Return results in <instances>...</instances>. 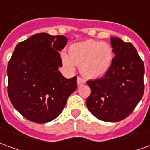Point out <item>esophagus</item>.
I'll use <instances>...</instances> for the list:
<instances>
[{"label":"esophagus","instance_id":"34e87169","mask_svg":"<svg viewBox=\"0 0 150 150\" xmlns=\"http://www.w3.org/2000/svg\"><path fill=\"white\" fill-rule=\"evenodd\" d=\"M84 83H85L84 79L80 78V77H78V79H77V84H78V87H80L81 85L84 84Z\"/></svg>","mask_w":150,"mask_h":150}]
</instances>
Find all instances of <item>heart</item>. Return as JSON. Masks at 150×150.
Returning a JSON list of instances; mask_svg holds the SVG:
<instances>
[{"instance_id":"obj_1","label":"heart","mask_w":150,"mask_h":150,"mask_svg":"<svg viewBox=\"0 0 150 150\" xmlns=\"http://www.w3.org/2000/svg\"><path fill=\"white\" fill-rule=\"evenodd\" d=\"M61 61L64 67L74 71L75 65L88 79L103 77L110 70L114 59L112 47L107 42L86 40L73 43L68 49V54L62 52Z\"/></svg>"}]
</instances>
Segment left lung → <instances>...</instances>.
Returning <instances> with one entry per match:
<instances>
[{
  "label": "left lung",
  "instance_id": "left-lung-1",
  "mask_svg": "<svg viewBox=\"0 0 150 150\" xmlns=\"http://www.w3.org/2000/svg\"><path fill=\"white\" fill-rule=\"evenodd\" d=\"M114 59L104 77L88 80V110L97 119L118 122L131 114L144 94L145 67L136 48L119 38L110 37Z\"/></svg>",
  "mask_w": 150,
  "mask_h": 150
}]
</instances>
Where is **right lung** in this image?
<instances>
[{
	"mask_svg": "<svg viewBox=\"0 0 150 150\" xmlns=\"http://www.w3.org/2000/svg\"><path fill=\"white\" fill-rule=\"evenodd\" d=\"M67 38L39 33L18 43L8 63V94L15 109L32 122L44 124L61 114L77 88V77L65 78L59 50Z\"/></svg>",
	"mask_w": 150,
	"mask_h": 150,
	"instance_id": "right-lung-1",
	"label": "right lung"
}]
</instances>
